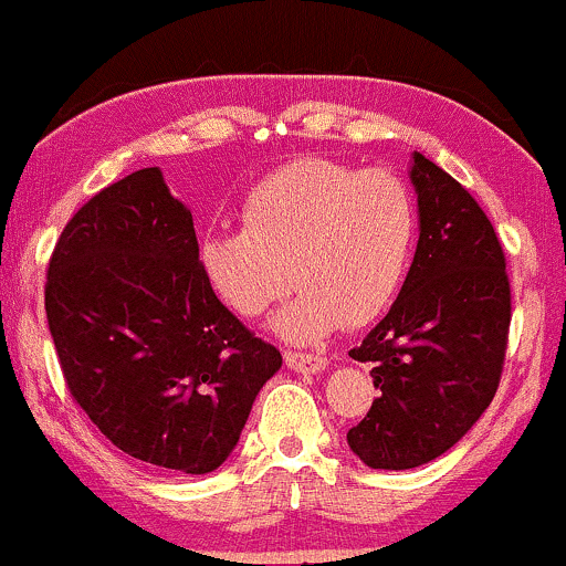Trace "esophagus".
Returning a JSON list of instances; mask_svg holds the SVG:
<instances>
[{"label":"esophagus","mask_w":566,"mask_h":566,"mask_svg":"<svg viewBox=\"0 0 566 566\" xmlns=\"http://www.w3.org/2000/svg\"><path fill=\"white\" fill-rule=\"evenodd\" d=\"M285 364H289L294 373H324L329 367L324 356H315V354H296V350H289L285 354Z\"/></svg>","instance_id":"obj_1"}]
</instances>
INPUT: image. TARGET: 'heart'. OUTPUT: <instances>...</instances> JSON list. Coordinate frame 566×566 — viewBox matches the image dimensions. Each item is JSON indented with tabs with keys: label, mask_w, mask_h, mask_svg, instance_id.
<instances>
[{
	"label": "heart",
	"mask_w": 566,
	"mask_h": 566,
	"mask_svg": "<svg viewBox=\"0 0 566 566\" xmlns=\"http://www.w3.org/2000/svg\"><path fill=\"white\" fill-rule=\"evenodd\" d=\"M240 216L242 229H210L199 240L205 281L245 321L264 315L294 281L300 294L272 318L291 343L378 318L405 281L418 229L416 199L399 175L318 156L259 180Z\"/></svg>",
	"instance_id": "heart-1"
}]
</instances>
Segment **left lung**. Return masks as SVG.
Wrapping results in <instances>:
<instances>
[{"mask_svg":"<svg viewBox=\"0 0 566 566\" xmlns=\"http://www.w3.org/2000/svg\"><path fill=\"white\" fill-rule=\"evenodd\" d=\"M418 248L386 318L350 350L380 388L348 446L373 470H412L453 448L494 399L510 281L494 227L459 180L412 154Z\"/></svg>","mask_w":566,"mask_h":566,"instance_id":"obj_1","label":"left lung"}]
</instances>
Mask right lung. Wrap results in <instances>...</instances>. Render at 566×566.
<instances>
[{
	"instance_id": "add662e5",
	"label": "right lung",
	"mask_w": 566,
	"mask_h": 566,
	"mask_svg": "<svg viewBox=\"0 0 566 566\" xmlns=\"http://www.w3.org/2000/svg\"><path fill=\"white\" fill-rule=\"evenodd\" d=\"M45 313L72 399L115 448L167 472L218 470L283 364L212 294L191 210L159 167L72 216L48 264Z\"/></svg>"
}]
</instances>
